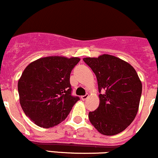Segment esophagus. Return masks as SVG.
<instances>
[{"instance_id": "34e87169", "label": "esophagus", "mask_w": 158, "mask_h": 158, "mask_svg": "<svg viewBox=\"0 0 158 158\" xmlns=\"http://www.w3.org/2000/svg\"><path fill=\"white\" fill-rule=\"evenodd\" d=\"M88 97V94H85V95H84V96H81V99H82L83 101H84V100H85V99H86Z\"/></svg>"}]
</instances>
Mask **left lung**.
I'll use <instances>...</instances> for the list:
<instances>
[{
    "label": "left lung",
    "instance_id": "1",
    "mask_svg": "<svg viewBox=\"0 0 158 158\" xmlns=\"http://www.w3.org/2000/svg\"><path fill=\"white\" fill-rule=\"evenodd\" d=\"M83 61L97 77L99 105L88 114L90 122L102 135L120 133L135 119L142 94V83L135 68L114 56L103 54Z\"/></svg>",
    "mask_w": 158,
    "mask_h": 158
}]
</instances>
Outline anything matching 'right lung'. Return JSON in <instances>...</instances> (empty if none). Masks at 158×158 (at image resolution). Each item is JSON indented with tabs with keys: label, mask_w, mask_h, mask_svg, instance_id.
<instances>
[{
	"label": "right lung",
	"mask_w": 158,
	"mask_h": 158,
	"mask_svg": "<svg viewBox=\"0 0 158 158\" xmlns=\"http://www.w3.org/2000/svg\"><path fill=\"white\" fill-rule=\"evenodd\" d=\"M79 58L48 56L30 63L18 82L20 104L39 127L49 128L66 119L79 97L71 95L70 75Z\"/></svg>",
	"instance_id": "add662e5"
}]
</instances>
